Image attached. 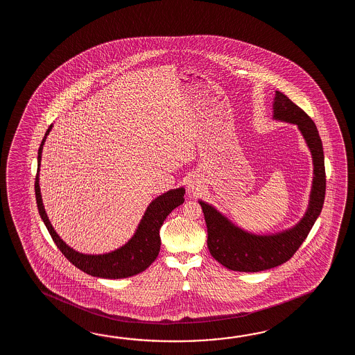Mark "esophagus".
I'll return each mask as SVG.
<instances>
[{"label":"esophagus","instance_id":"esophagus-1","mask_svg":"<svg viewBox=\"0 0 355 355\" xmlns=\"http://www.w3.org/2000/svg\"><path fill=\"white\" fill-rule=\"evenodd\" d=\"M200 188H202L200 182L196 180V179H191V180L189 181L188 191L190 194H196L198 191H200Z\"/></svg>","mask_w":355,"mask_h":355}]
</instances>
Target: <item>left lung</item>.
Segmentation results:
<instances>
[{
    "mask_svg": "<svg viewBox=\"0 0 355 355\" xmlns=\"http://www.w3.org/2000/svg\"><path fill=\"white\" fill-rule=\"evenodd\" d=\"M272 109L275 121H287L298 127L312 155L313 181L309 208L303 218L289 230L278 234H255L234 226L211 204L199 200L207 223L209 252L218 263L234 272H261L284 264L306 240L324 205V148L316 124L300 106L279 91H275Z\"/></svg>",
    "mask_w": 355,
    "mask_h": 355,
    "instance_id": "1",
    "label": "left lung"
}]
</instances>
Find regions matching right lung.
<instances>
[{"instance_id":"1","label":"right lung","mask_w":355,"mask_h":355,"mask_svg":"<svg viewBox=\"0 0 355 355\" xmlns=\"http://www.w3.org/2000/svg\"><path fill=\"white\" fill-rule=\"evenodd\" d=\"M52 127L53 124H51V127L46 130V136L43 138L38 150L35 198L38 204L39 214L52 236L54 243L60 250V252L75 265L76 268H78L80 270L92 277L105 278V279H121V278H128L144 272L159 255V246H161L159 228L167 216L174 211L176 207L184 203L185 189H171L166 193H164L162 196L153 199L144 211V217L141 219L132 239L119 249L106 252V254H100V255L78 252L72 248H69L54 231L53 226L51 225L49 218L46 216L43 200H42V194H40L39 170H40L42 151H43L46 136L49 135Z\"/></svg>"}]
</instances>
